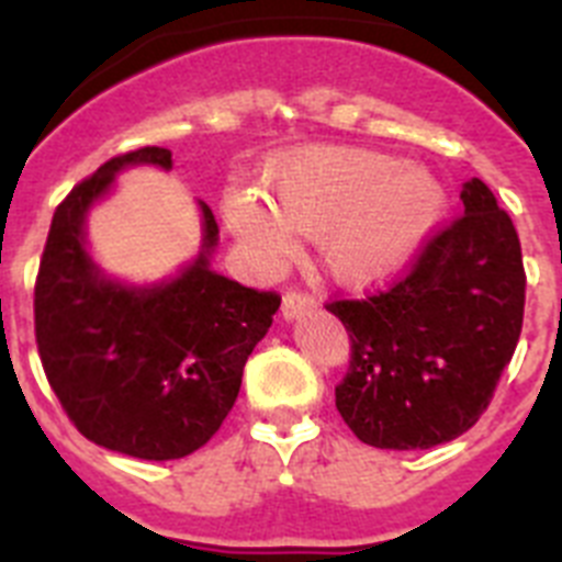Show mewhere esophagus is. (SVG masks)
<instances>
[{
	"label": "esophagus",
	"instance_id": "esophagus-1",
	"mask_svg": "<svg viewBox=\"0 0 562 562\" xmlns=\"http://www.w3.org/2000/svg\"><path fill=\"white\" fill-rule=\"evenodd\" d=\"M310 312H315V301H312L310 295H304V292H286L284 295V304H281V315H284V321H301L304 315H310Z\"/></svg>",
	"mask_w": 562,
	"mask_h": 562
}]
</instances>
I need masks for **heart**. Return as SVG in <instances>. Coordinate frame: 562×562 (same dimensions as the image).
I'll use <instances>...</instances> for the list:
<instances>
[{
  "label": "heart",
  "mask_w": 562,
  "mask_h": 562,
  "mask_svg": "<svg viewBox=\"0 0 562 562\" xmlns=\"http://www.w3.org/2000/svg\"><path fill=\"white\" fill-rule=\"evenodd\" d=\"M267 202L247 188L222 196V220L261 270L292 252V233L317 236L324 270L366 290L394 278L434 236L445 191L430 171L369 148L321 146L276 160Z\"/></svg>",
  "instance_id": "1"
}]
</instances>
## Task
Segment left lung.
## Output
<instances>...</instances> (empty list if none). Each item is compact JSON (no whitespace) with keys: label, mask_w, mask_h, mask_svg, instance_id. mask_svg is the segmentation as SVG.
<instances>
[{"label":"left lung","mask_w":562,"mask_h":562,"mask_svg":"<svg viewBox=\"0 0 562 562\" xmlns=\"http://www.w3.org/2000/svg\"><path fill=\"white\" fill-rule=\"evenodd\" d=\"M461 202L464 216L430 238L400 284L326 306L351 337L335 405L371 448L428 450L473 428L518 346V233L479 177Z\"/></svg>","instance_id":"1"}]
</instances>
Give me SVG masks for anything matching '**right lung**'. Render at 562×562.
<instances>
[{"mask_svg": "<svg viewBox=\"0 0 562 562\" xmlns=\"http://www.w3.org/2000/svg\"><path fill=\"white\" fill-rule=\"evenodd\" d=\"M134 166L171 171V151L146 146L112 157L53 213L36 281V342L49 385L89 441L171 461L222 428L281 297L213 270L220 225L205 202H196L200 252L173 276L151 284L109 276L89 252L87 220Z\"/></svg>", "mask_w": 562, "mask_h": 562, "instance_id": "obj_1", "label": "right lung"}]
</instances>
